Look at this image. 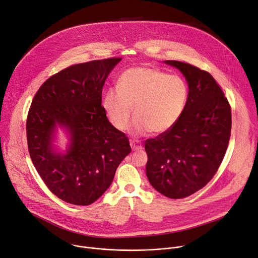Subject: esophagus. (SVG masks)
<instances>
[{
    "instance_id": "esophagus-1",
    "label": "esophagus",
    "mask_w": 258,
    "mask_h": 258,
    "mask_svg": "<svg viewBox=\"0 0 258 258\" xmlns=\"http://www.w3.org/2000/svg\"><path fill=\"white\" fill-rule=\"evenodd\" d=\"M130 146H131V149L133 151H140V150H142L141 142L139 140H137V139L136 140L135 139L130 140Z\"/></svg>"
}]
</instances>
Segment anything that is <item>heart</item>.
Returning <instances> with one entry per match:
<instances>
[{"mask_svg":"<svg viewBox=\"0 0 258 258\" xmlns=\"http://www.w3.org/2000/svg\"><path fill=\"white\" fill-rule=\"evenodd\" d=\"M117 88L104 94L102 107L119 131L129 127L133 107L134 134H160L172 128L182 116L188 97L187 84L181 77L150 67L125 71Z\"/></svg>","mask_w":258,"mask_h":258,"instance_id":"heart-1","label":"heart"}]
</instances>
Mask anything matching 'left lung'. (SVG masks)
<instances>
[{"mask_svg": "<svg viewBox=\"0 0 258 258\" xmlns=\"http://www.w3.org/2000/svg\"><path fill=\"white\" fill-rule=\"evenodd\" d=\"M188 84L182 116L168 131L145 142L151 184L170 199H183L215 175L231 137L232 108L214 78L189 63L166 60Z\"/></svg>", "mask_w": 258, "mask_h": 258, "instance_id": "left-lung-1", "label": "left lung"}]
</instances>
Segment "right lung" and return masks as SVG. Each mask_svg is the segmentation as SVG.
I'll return each instance as SVG.
<instances>
[{
  "label": "right lung",
  "instance_id": "obj_1",
  "mask_svg": "<svg viewBox=\"0 0 258 258\" xmlns=\"http://www.w3.org/2000/svg\"><path fill=\"white\" fill-rule=\"evenodd\" d=\"M121 59L74 64L53 75L39 88L28 110L26 138L33 164L50 191L67 203L95 202L131 152L128 137L108 122L101 105L104 82ZM57 123L72 135L64 155L51 149Z\"/></svg>",
  "mask_w": 258,
  "mask_h": 258
}]
</instances>
